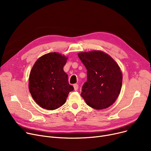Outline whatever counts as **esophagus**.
I'll return each instance as SVG.
<instances>
[{"mask_svg":"<svg viewBox=\"0 0 151 151\" xmlns=\"http://www.w3.org/2000/svg\"><path fill=\"white\" fill-rule=\"evenodd\" d=\"M73 87H74V89H75V91H77V90H78V84H75L73 85Z\"/></svg>","mask_w":151,"mask_h":151,"instance_id":"34e87169","label":"esophagus"}]
</instances>
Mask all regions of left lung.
I'll return each instance as SVG.
<instances>
[{
    "label": "left lung",
    "mask_w": 151,
    "mask_h": 151,
    "mask_svg": "<svg viewBox=\"0 0 151 151\" xmlns=\"http://www.w3.org/2000/svg\"><path fill=\"white\" fill-rule=\"evenodd\" d=\"M78 55L87 69V81L82 87L81 97L92 108L102 109L110 106L121 89L122 75L119 67L111 57L102 51Z\"/></svg>",
    "instance_id": "8db88e82"
}]
</instances>
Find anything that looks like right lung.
Listing matches in <instances>:
<instances>
[{
  "label": "right lung",
  "mask_w": 151,
  "mask_h": 151,
  "mask_svg": "<svg viewBox=\"0 0 151 151\" xmlns=\"http://www.w3.org/2000/svg\"><path fill=\"white\" fill-rule=\"evenodd\" d=\"M67 58L56 52L43 55L35 63L29 79V91L33 99L47 110L58 109L66 101L73 87L63 71Z\"/></svg>",
  "instance_id": "add662e5"
}]
</instances>
